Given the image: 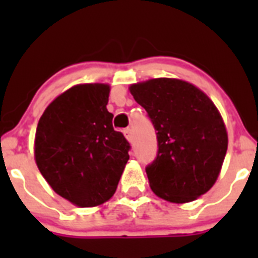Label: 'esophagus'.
I'll list each match as a JSON object with an SVG mask.
<instances>
[{
	"instance_id": "1",
	"label": "esophagus",
	"mask_w": 258,
	"mask_h": 258,
	"mask_svg": "<svg viewBox=\"0 0 258 258\" xmlns=\"http://www.w3.org/2000/svg\"><path fill=\"white\" fill-rule=\"evenodd\" d=\"M124 136H125V138H126V140L129 141V142H132V141H133V132H132L131 127H127V129H125V131H124Z\"/></svg>"
}]
</instances>
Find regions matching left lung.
Here are the masks:
<instances>
[{"label": "left lung", "mask_w": 258, "mask_h": 258, "mask_svg": "<svg viewBox=\"0 0 258 258\" xmlns=\"http://www.w3.org/2000/svg\"><path fill=\"white\" fill-rule=\"evenodd\" d=\"M129 92L157 131L159 151L146 168L155 195L183 204L208 192L227 151V131L211 98L179 79L132 84Z\"/></svg>", "instance_id": "obj_1"}]
</instances>
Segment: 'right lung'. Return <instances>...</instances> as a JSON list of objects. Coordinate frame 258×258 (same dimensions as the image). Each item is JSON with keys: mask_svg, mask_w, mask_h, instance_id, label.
Masks as SVG:
<instances>
[{"mask_svg": "<svg viewBox=\"0 0 258 258\" xmlns=\"http://www.w3.org/2000/svg\"><path fill=\"white\" fill-rule=\"evenodd\" d=\"M108 84H79L44 111L35 160L50 187L74 206H101L113 197L129 160L127 143L107 111Z\"/></svg>", "mask_w": 258, "mask_h": 258, "instance_id": "right-lung-1", "label": "right lung"}]
</instances>
